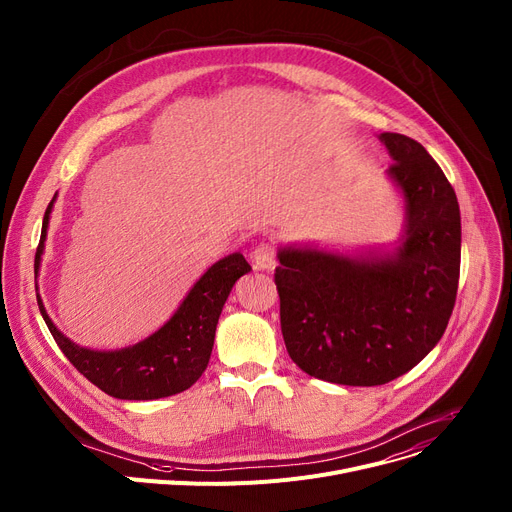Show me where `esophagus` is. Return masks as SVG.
Segmentation results:
<instances>
[{"label":"esophagus","mask_w":512,"mask_h":512,"mask_svg":"<svg viewBox=\"0 0 512 512\" xmlns=\"http://www.w3.org/2000/svg\"><path fill=\"white\" fill-rule=\"evenodd\" d=\"M253 265L259 271H269L276 267V247L269 245V243H259L253 253H251Z\"/></svg>","instance_id":"obj_1"}]
</instances>
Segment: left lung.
Wrapping results in <instances>:
<instances>
[{"label": "left lung", "mask_w": 512, "mask_h": 512, "mask_svg": "<svg viewBox=\"0 0 512 512\" xmlns=\"http://www.w3.org/2000/svg\"><path fill=\"white\" fill-rule=\"evenodd\" d=\"M387 177L403 199L393 251L278 249L286 350L315 379L385 385L424 360L445 333L459 284L461 214L455 189L422 144L381 133Z\"/></svg>", "instance_id": "left-lung-1"}]
</instances>
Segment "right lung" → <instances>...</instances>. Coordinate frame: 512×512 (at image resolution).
I'll return each mask as SVG.
<instances>
[{"label": "right lung", "instance_id": "obj_1", "mask_svg": "<svg viewBox=\"0 0 512 512\" xmlns=\"http://www.w3.org/2000/svg\"><path fill=\"white\" fill-rule=\"evenodd\" d=\"M55 199L57 193L43 218L41 243L34 255V280L39 278ZM249 271L251 265L241 253L216 261L193 284L173 317L142 342L121 350H90L78 346L70 337H65L47 315L39 284L37 300L57 346L92 385L117 399L150 401L189 389L208 368L222 306L236 280Z\"/></svg>", "mask_w": 512, "mask_h": 512}]
</instances>
